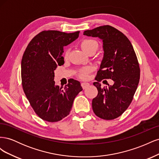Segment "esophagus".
Listing matches in <instances>:
<instances>
[{
    "label": "esophagus",
    "mask_w": 159,
    "mask_h": 159,
    "mask_svg": "<svg viewBox=\"0 0 159 159\" xmlns=\"http://www.w3.org/2000/svg\"><path fill=\"white\" fill-rule=\"evenodd\" d=\"M81 87H82V88L84 89H85L86 88H88V86L89 85V84L87 83V82H84V83H81Z\"/></svg>",
    "instance_id": "34e87169"
}]
</instances>
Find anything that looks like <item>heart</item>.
<instances>
[{"label":"heart","mask_w":159,"mask_h":159,"mask_svg":"<svg viewBox=\"0 0 159 159\" xmlns=\"http://www.w3.org/2000/svg\"><path fill=\"white\" fill-rule=\"evenodd\" d=\"M98 46H99L98 42L95 40L91 39V38L84 39V40H82V42H81V47L82 48V49L87 53L92 50H97L98 48ZM70 52V49L69 48H66L64 50V58L66 59L69 57ZM90 71H91L90 68H85L84 69L80 70L78 72V76L81 79H86L88 78V74Z\"/></svg>","instance_id":"heart-1"}]
</instances>
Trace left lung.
<instances>
[{"mask_svg":"<svg viewBox=\"0 0 159 159\" xmlns=\"http://www.w3.org/2000/svg\"><path fill=\"white\" fill-rule=\"evenodd\" d=\"M84 34L98 37L103 44V58L93 83L98 93L92 100L93 111L103 119H116L131 104L140 80L136 54L127 37L113 26H99L84 31ZM107 79H112L114 85L101 87L100 81Z\"/></svg>","mask_w":159,"mask_h":159,"instance_id":"1","label":"left lung"}]
</instances>
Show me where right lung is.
Listing matches in <instances>:
<instances>
[{
	"mask_svg": "<svg viewBox=\"0 0 159 159\" xmlns=\"http://www.w3.org/2000/svg\"><path fill=\"white\" fill-rule=\"evenodd\" d=\"M80 31L66 33L44 30L29 42L21 61L22 88L38 117L57 122L68 116L74 100L82 88L71 79L64 88L55 85L54 71L64 64L63 48L79 36Z\"/></svg>",
	"mask_w": 159,
	"mask_h": 159,
	"instance_id": "1",
	"label": "right lung"
}]
</instances>
